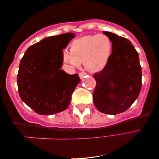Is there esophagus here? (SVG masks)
<instances>
[{"mask_svg":"<svg viewBox=\"0 0 159 159\" xmlns=\"http://www.w3.org/2000/svg\"><path fill=\"white\" fill-rule=\"evenodd\" d=\"M86 75H87V73H86V72H80V73H79V76H80V77L82 79V78L84 77Z\"/></svg>","mask_w":159,"mask_h":159,"instance_id":"obj_1","label":"esophagus"}]
</instances>
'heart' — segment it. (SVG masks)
Returning a JSON list of instances; mask_svg holds the SVG:
<instances>
[{
  "mask_svg": "<svg viewBox=\"0 0 159 159\" xmlns=\"http://www.w3.org/2000/svg\"><path fill=\"white\" fill-rule=\"evenodd\" d=\"M113 45L105 34L87 35L74 40L70 51L62 52V60L67 64L79 67L81 62L92 72H99L106 67L110 58Z\"/></svg>",
  "mask_w": 159,
  "mask_h": 159,
  "instance_id": "obj_1",
  "label": "heart"
}]
</instances>
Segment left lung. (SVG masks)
Listing matches in <instances>:
<instances>
[{
  "mask_svg": "<svg viewBox=\"0 0 159 159\" xmlns=\"http://www.w3.org/2000/svg\"><path fill=\"white\" fill-rule=\"evenodd\" d=\"M111 40L113 48L106 67L93 75L97 85L93 103L101 113L116 115L127 111L142 88V67L139 55L127 39L103 32Z\"/></svg>",
  "mask_w": 159,
  "mask_h": 159,
  "instance_id": "obj_1",
  "label": "left lung"
}]
</instances>
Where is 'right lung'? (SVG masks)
<instances>
[{
  "instance_id": "1",
  "label": "right lung",
  "mask_w": 159,
  "mask_h": 159,
  "mask_svg": "<svg viewBox=\"0 0 159 159\" xmlns=\"http://www.w3.org/2000/svg\"><path fill=\"white\" fill-rule=\"evenodd\" d=\"M75 37L73 33L49 36L29 47L21 59L17 74L19 95L40 115H53L68 107L80 82L78 74L61 70L62 49Z\"/></svg>"
}]
</instances>
